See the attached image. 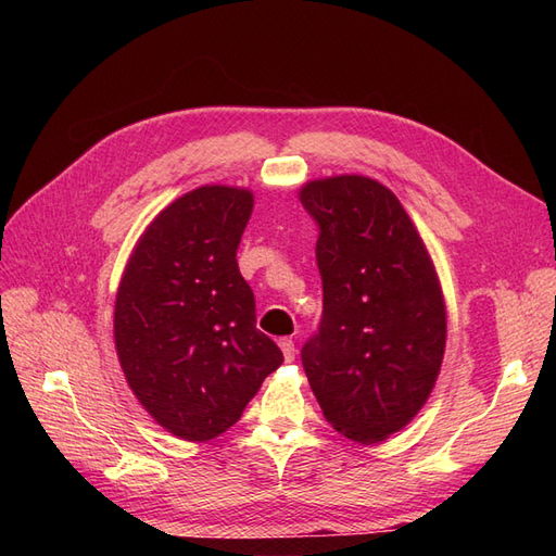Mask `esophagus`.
Returning a JSON list of instances; mask_svg holds the SVG:
<instances>
[{"label":"esophagus","mask_w":556,"mask_h":556,"mask_svg":"<svg viewBox=\"0 0 556 556\" xmlns=\"http://www.w3.org/2000/svg\"><path fill=\"white\" fill-rule=\"evenodd\" d=\"M280 350H282L285 362H294L296 350H294V341L292 339H280Z\"/></svg>","instance_id":"obj_1"}]
</instances>
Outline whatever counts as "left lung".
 I'll use <instances>...</instances> for the list:
<instances>
[{"label": "left lung", "mask_w": 556, "mask_h": 556, "mask_svg": "<svg viewBox=\"0 0 556 556\" xmlns=\"http://www.w3.org/2000/svg\"><path fill=\"white\" fill-rule=\"evenodd\" d=\"M323 317L301 364L327 422L357 443L406 427L445 350V304L427 248L392 190L366 176L313 180Z\"/></svg>", "instance_id": "left-lung-1"}]
</instances>
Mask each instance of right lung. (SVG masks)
I'll return each instance as SVG.
<instances>
[{"instance_id":"right-lung-1","label":"right lung","mask_w":556,"mask_h":556,"mask_svg":"<svg viewBox=\"0 0 556 556\" xmlns=\"http://www.w3.org/2000/svg\"><path fill=\"white\" fill-rule=\"evenodd\" d=\"M252 194L204 185L166 206L127 262L115 299V348L141 406L185 441L237 425L282 364L257 329L237 250Z\"/></svg>"}]
</instances>
